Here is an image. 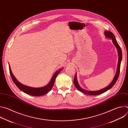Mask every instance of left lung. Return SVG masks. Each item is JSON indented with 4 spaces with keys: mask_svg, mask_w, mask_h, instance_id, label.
<instances>
[{
    "mask_svg": "<svg viewBox=\"0 0 128 128\" xmlns=\"http://www.w3.org/2000/svg\"><path fill=\"white\" fill-rule=\"evenodd\" d=\"M105 35L106 36V37H107V38H110L112 40V42L114 44V46H116V48H117V50H118V68H117V72L114 78V80H112V83L109 84L108 86H107V87L99 90H97V91H88L84 90H83L82 88H81L78 82L77 81V79H76V76L74 77V84L76 86V87L79 90H80V92L84 93L88 95H98L101 94H102L105 92H106L107 90H108L110 89V88H112L116 84V82L119 76L120 75V63H121V61H122V50L121 48L120 47V46H119V44H118L114 35L110 31H106L105 32Z\"/></svg>",
    "mask_w": 128,
    "mask_h": 128,
    "instance_id": "8db88e82",
    "label": "left lung"
}]
</instances>
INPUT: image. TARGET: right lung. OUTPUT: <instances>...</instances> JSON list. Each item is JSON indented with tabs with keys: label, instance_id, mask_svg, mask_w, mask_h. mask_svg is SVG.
Listing matches in <instances>:
<instances>
[{
	"label": "right lung",
	"instance_id": "right-lung-1",
	"mask_svg": "<svg viewBox=\"0 0 128 128\" xmlns=\"http://www.w3.org/2000/svg\"><path fill=\"white\" fill-rule=\"evenodd\" d=\"M62 69H60L54 73V74L53 76L52 77V78L50 82L48 85H46V86H45L44 87H42V88H32V87H30L28 86L23 85L18 82L14 76H13L12 72V71H11V69H10V66H9L10 73L11 78H12V81L15 84L16 86L19 88L20 90L23 91V92L25 93L26 94L31 95V96H42V95H44L48 93L49 91L51 90V88H52V86L54 84V80H55V79H56L57 76L59 74V72H60V71H61Z\"/></svg>",
	"mask_w": 128,
	"mask_h": 128
}]
</instances>
